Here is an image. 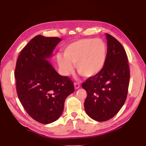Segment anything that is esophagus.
Returning <instances> with one entry per match:
<instances>
[{
  "label": "esophagus",
  "mask_w": 146,
  "mask_h": 146,
  "mask_svg": "<svg viewBox=\"0 0 146 146\" xmlns=\"http://www.w3.org/2000/svg\"><path fill=\"white\" fill-rule=\"evenodd\" d=\"M74 86H75V88L76 89H78V88H80V84H79L78 82H75L74 83Z\"/></svg>",
  "instance_id": "obj_1"
}]
</instances>
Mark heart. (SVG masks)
I'll return each instance as SVG.
<instances>
[{"label":"heart","mask_w":146,"mask_h":146,"mask_svg":"<svg viewBox=\"0 0 146 146\" xmlns=\"http://www.w3.org/2000/svg\"><path fill=\"white\" fill-rule=\"evenodd\" d=\"M58 53L56 60L62 72L68 75L75 64L80 75L90 77L102 70L107 58V46L101 39L85 38L73 42Z\"/></svg>","instance_id":"1"}]
</instances>
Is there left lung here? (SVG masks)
Segmentation results:
<instances>
[{
	"label": "left lung",
	"instance_id": "8db88e82",
	"mask_svg": "<svg viewBox=\"0 0 146 146\" xmlns=\"http://www.w3.org/2000/svg\"><path fill=\"white\" fill-rule=\"evenodd\" d=\"M107 58L102 70L82 83L87 92L84 101L88 116L104 122L117 114L126 100L130 72L126 53L122 44L106 34Z\"/></svg>",
	"mask_w": 146,
	"mask_h": 146
}]
</instances>
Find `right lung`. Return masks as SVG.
Wrapping results in <instances>:
<instances>
[{
  "label": "right lung",
  "instance_id": "obj_1",
  "mask_svg": "<svg viewBox=\"0 0 146 146\" xmlns=\"http://www.w3.org/2000/svg\"><path fill=\"white\" fill-rule=\"evenodd\" d=\"M60 41L58 37L35 36L20 53L15 70L22 105L32 118L45 124L60 117L64 101L75 90L73 81L59 75L46 60Z\"/></svg>",
  "mask_w": 146,
  "mask_h": 146
}]
</instances>
